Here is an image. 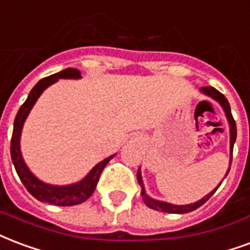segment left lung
Here are the masks:
<instances>
[{"instance_id":"8db88e82","label":"left lung","mask_w":250,"mask_h":250,"mask_svg":"<svg viewBox=\"0 0 250 250\" xmlns=\"http://www.w3.org/2000/svg\"><path fill=\"white\" fill-rule=\"evenodd\" d=\"M200 90L204 92L205 95L213 98L214 101L219 102L220 104L223 106L224 111H225V115H227V118H228L229 125H230V163H232V156H233V144L234 142H236V136H237V128H236V122H234L233 115H232V111H230V106H229L228 99L224 97L221 92L217 91L214 87H210V86H208V87H201ZM139 169H138L136 177H138V183H139L140 187H142V193H140V195H142V197H143L144 204L147 205L148 208H151V209L160 210V212H166V213H188V212H192V210L197 209L199 207H201L204 203H207V201L209 200L210 196L217 191V188L220 187V184L223 183V182L220 183L217 188H214L213 191L210 192V193H208L207 196H204V197H203L201 200L197 201V203H193V204H188V205H173V204H168V203H164V201L153 200V199H151V197L147 196V193H146V191H144V186H143V182H142V175H140ZM229 169H230V167H229ZM229 169L227 171V175H228ZM227 175H225V176H227Z\"/></svg>"}]
</instances>
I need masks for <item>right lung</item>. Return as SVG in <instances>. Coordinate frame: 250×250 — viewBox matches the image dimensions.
Here are the masks:
<instances>
[{"instance_id":"obj_1","label":"right lung","mask_w":250,"mask_h":250,"mask_svg":"<svg viewBox=\"0 0 250 250\" xmlns=\"http://www.w3.org/2000/svg\"><path fill=\"white\" fill-rule=\"evenodd\" d=\"M59 78H81V71L77 68H66L63 71H59V73L41 79L40 82L33 87L25 103L20 107L16 119H14L12 143H10V155H12V162L14 164L18 176L21 179L22 184L25 186V188L31 196H34L37 200L45 201L49 204L58 205V207H70V205H77L86 201L94 193L95 187L99 182L102 171L104 169L107 163L114 158V155L97 164L82 182L73 184V186H49V184H45V183L38 180L29 171V168L26 167V164L22 159L21 149H20V136H21L22 125L26 119L27 114L30 112L31 107L34 106V103L40 98L42 91L49 87L50 84L57 82Z\"/></svg>"}]
</instances>
